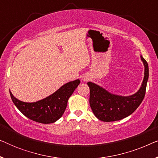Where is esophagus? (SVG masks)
I'll list each match as a JSON object with an SVG mask.
<instances>
[{"mask_svg": "<svg viewBox=\"0 0 158 158\" xmlns=\"http://www.w3.org/2000/svg\"><path fill=\"white\" fill-rule=\"evenodd\" d=\"M88 79H89V77H88L87 76H84V77H83V81H88Z\"/></svg>", "mask_w": 158, "mask_h": 158, "instance_id": "esophagus-1", "label": "esophagus"}]
</instances>
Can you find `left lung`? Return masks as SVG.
Returning a JSON list of instances; mask_svg holds the SVG:
<instances>
[{"label": "left lung", "mask_w": 158, "mask_h": 158, "mask_svg": "<svg viewBox=\"0 0 158 158\" xmlns=\"http://www.w3.org/2000/svg\"><path fill=\"white\" fill-rule=\"evenodd\" d=\"M144 66V76L142 85L135 94L129 96L111 94L104 88L88 82L90 88L89 102L94 115L103 122H114L131 115L143 101L149 77L148 64L140 56Z\"/></svg>", "instance_id": "1"}]
</instances>
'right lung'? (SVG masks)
Wrapping results in <instances>:
<instances>
[{
    "instance_id": "add662e5",
    "label": "right lung",
    "mask_w": 158,
    "mask_h": 158,
    "mask_svg": "<svg viewBox=\"0 0 158 158\" xmlns=\"http://www.w3.org/2000/svg\"><path fill=\"white\" fill-rule=\"evenodd\" d=\"M80 83L78 79L67 83L54 94L36 102L19 101L9 90L10 96L17 109L27 118L42 124H51L57 121L64 114L69 98Z\"/></svg>"
}]
</instances>
